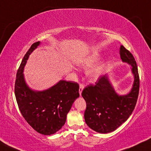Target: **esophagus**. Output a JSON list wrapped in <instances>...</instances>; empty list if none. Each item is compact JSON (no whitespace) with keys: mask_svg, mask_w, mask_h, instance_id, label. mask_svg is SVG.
Returning a JSON list of instances; mask_svg holds the SVG:
<instances>
[{"mask_svg":"<svg viewBox=\"0 0 151 151\" xmlns=\"http://www.w3.org/2000/svg\"><path fill=\"white\" fill-rule=\"evenodd\" d=\"M83 87H84V86H83V84H82V83H81V84L80 85V88H79V93H80V95L82 94V90L83 89Z\"/></svg>","mask_w":151,"mask_h":151,"instance_id":"34e87169","label":"esophagus"}]
</instances>
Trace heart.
Returning a JSON list of instances; mask_svg holds the SVG:
<instances>
[{"label":"heart","mask_w":151,"mask_h":151,"mask_svg":"<svg viewBox=\"0 0 151 151\" xmlns=\"http://www.w3.org/2000/svg\"><path fill=\"white\" fill-rule=\"evenodd\" d=\"M100 57V55L99 53L96 52H94V53H91L88 55V56L85 57L81 59L80 60L77 62L78 65L80 66V67H86L90 65V64H92V63H94V61H96L97 59H99ZM103 65H97L96 67H94V68H91L89 69L88 71L87 74L89 76V77L91 78H97L99 76L101 75L102 71H103Z\"/></svg>","instance_id":"heart-1"}]
</instances>
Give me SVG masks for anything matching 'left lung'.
I'll list each match as a JSON object with an SVG mask.
<instances>
[{
  "instance_id": "left-lung-1",
  "label": "left lung",
  "mask_w": 151,
  "mask_h": 151,
  "mask_svg": "<svg viewBox=\"0 0 151 151\" xmlns=\"http://www.w3.org/2000/svg\"><path fill=\"white\" fill-rule=\"evenodd\" d=\"M119 54L122 61L132 66L134 80L130 92L126 95L118 94L105 74L95 85L86 87L82 93L86 103L85 122L92 129L101 134L113 132L121 126L131 115L137 102L140 80L135 59L122 45Z\"/></svg>"
}]
</instances>
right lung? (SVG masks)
Masks as SVG:
<instances>
[{"mask_svg": "<svg viewBox=\"0 0 151 151\" xmlns=\"http://www.w3.org/2000/svg\"><path fill=\"white\" fill-rule=\"evenodd\" d=\"M40 44V42L34 43L22 60L16 75L15 94L25 121L38 133L51 135L64 126L73 102L80 96L79 85L71 81L60 80L42 91L30 88L23 72L30 54Z\"/></svg>", "mask_w": 151, "mask_h": 151, "instance_id": "right-lung-1", "label": "right lung"}]
</instances>
